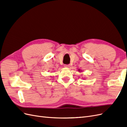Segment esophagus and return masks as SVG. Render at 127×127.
<instances>
[{"mask_svg": "<svg viewBox=\"0 0 127 127\" xmlns=\"http://www.w3.org/2000/svg\"><path fill=\"white\" fill-rule=\"evenodd\" d=\"M70 64H66L65 65V67L67 68H69V67H70Z\"/></svg>", "mask_w": 127, "mask_h": 127, "instance_id": "34e87169", "label": "esophagus"}]
</instances>
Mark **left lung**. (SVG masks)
Masks as SVG:
<instances>
[{
  "instance_id": "obj_1",
  "label": "left lung",
  "mask_w": 127,
  "mask_h": 127,
  "mask_svg": "<svg viewBox=\"0 0 127 127\" xmlns=\"http://www.w3.org/2000/svg\"><path fill=\"white\" fill-rule=\"evenodd\" d=\"M78 71H79V72H82V70L81 69H78ZM84 79H85V78H84Z\"/></svg>"
}]
</instances>
